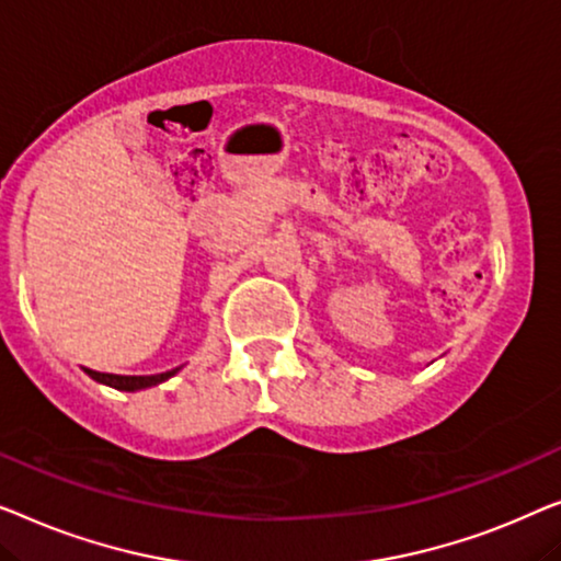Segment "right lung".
Wrapping results in <instances>:
<instances>
[{"instance_id":"add662e5","label":"right lung","mask_w":561,"mask_h":561,"mask_svg":"<svg viewBox=\"0 0 561 561\" xmlns=\"http://www.w3.org/2000/svg\"><path fill=\"white\" fill-rule=\"evenodd\" d=\"M85 374H89L93 381L114 386V389H119V391H139V389H147V386H157V383L168 381L170 376L178 374V368L164 370V374H154V376H116V374H99V370H91V368H85Z\"/></svg>"}]
</instances>
